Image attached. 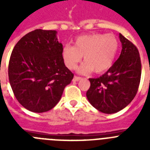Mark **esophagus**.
Masks as SVG:
<instances>
[{
  "label": "esophagus",
  "mask_w": 150,
  "mask_h": 150,
  "mask_svg": "<svg viewBox=\"0 0 150 150\" xmlns=\"http://www.w3.org/2000/svg\"><path fill=\"white\" fill-rule=\"evenodd\" d=\"M80 79H81V77H79V76H74L73 80H74V81H75V82H76V81H79V80H80Z\"/></svg>",
  "instance_id": "1"
}]
</instances>
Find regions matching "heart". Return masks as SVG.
Wrapping results in <instances>:
<instances>
[{
    "instance_id": "b5f03b06",
    "label": "heart",
    "mask_w": 150,
    "mask_h": 150,
    "mask_svg": "<svg viewBox=\"0 0 150 150\" xmlns=\"http://www.w3.org/2000/svg\"><path fill=\"white\" fill-rule=\"evenodd\" d=\"M118 49L119 42L112 34H85L75 39L74 46L64 45L62 56L66 67L72 70L84 55L85 62L77 68L78 72L87 74L95 71L100 74L112 65Z\"/></svg>"
}]
</instances>
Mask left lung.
<instances>
[{
  "label": "left lung",
  "mask_w": 150,
  "mask_h": 150,
  "mask_svg": "<svg viewBox=\"0 0 150 150\" xmlns=\"http://www.w3.org/2000/svg\"><path fill=\"white\" fill-rule=\"evenodd\" d=\"M122 52L119 59L104 74L90 78L87 99L100 112L112 114L124 109L138 90L141 63L137 47L120 34Z\"/></svg>",
  "instance_id": "8db88e82"
}]
</instances>
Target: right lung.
Masks as SVG:
<instances>
[{
    "mask_svg": "<svg viewBox=\"0 0 150 150\" xmlns=\"http://www.w3.org/2000/svg\"><path fill=\"white\" fill-rule=\"evenodd\" d=\"M62 49L56 30L42 29L25 34L14 46L9 80L18 101L29 111L52 109L74 78L64 63Z\"/></svg>",
    "mask_w": 150,
    "mask_h": 150,
    "instance_id": "add662e5",
    "label": "right lung"
}]
</instances>
